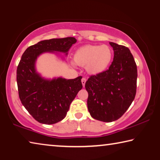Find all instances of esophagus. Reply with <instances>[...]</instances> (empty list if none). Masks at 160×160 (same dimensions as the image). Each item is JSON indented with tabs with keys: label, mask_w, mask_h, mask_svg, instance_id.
Masks as SVG:
<instances>
[{
	"label": "esophagus",
	"mask_w": 160,
	"mask_h": 160,
	"mask_svg": "<svg viewBox=\"0 0 160 160\" xmlns=\"http://www.w3.org/2000/svg\"><path fill=\"white\" fill-rule=\"evenodd\" d=\"M86 80H86L85 78H82V80H81V82H82V84L83 87H85V85Z\"/></svg>",
	"instance_id": "obj_1"
}]
</instances>
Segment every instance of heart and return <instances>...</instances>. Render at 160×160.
<instances>
[{
	"label": "heart",
	"mask_w": 160,
	"mask_h": 160,
	"mask_svg": "<svg viewBox=\"0 0 160 160\" xmlns=\"http://www.w3.org/2000/svg\"><path fill=\"white\" fill-rule=\"evenodd\" d=\"M113 58V51L107 45H85L76 50L74 61L86 67L89 73L97 75L106 70Z\"/></svg>",
	"instance_id": "b5f03b06"
}]
</instances>
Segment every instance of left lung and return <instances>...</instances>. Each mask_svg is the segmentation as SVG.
Masks as SVG:
<instances>
[{
    "label": "left lung",
    "instance_id": "8db88e82",
    "mask_svg": "<svg viewBox=\"0 0 160 160\" xmlns=\"http://www.w3.org/2000/svg\"><path fill=\"white\" fill-rule=\"evenodd\" d=\"M114 56L109 69L91 75L85 83L88 108L93 118L112 122L123 115L135 99L137 66L129 48L109 42Z\"/></svg>",
    "mask_w": 160,
    "mask_h": 160
}]
</instances>
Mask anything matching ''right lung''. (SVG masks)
Segmentation results:
<instances>
[{
    "instance_id": "add662e5",
    "label": "right lung",
    "mask_w": 160,
    "mask_h": 160,
    "mask_svg": "<svg viewBox=\"0 0 160 160\" xmlns=\"http://www.w3.org/2000/svg\"><path fill=\"white\" fill-rule=\"evenodd\" d=\"M74 37L44 40L30 46L22 56L17 68V83L22 104L32 117L44 124L58 123L66 117L70 105L82 85V77L49 80L36 72L35 62L44 52L66 53L76 43Z\"/></svg>"
}]
</instances>
